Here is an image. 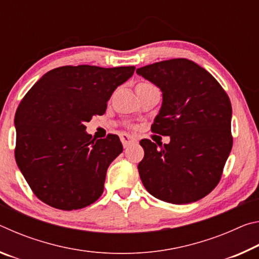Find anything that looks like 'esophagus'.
<instances>
[{
  "instance_id": "34e87169",
  "label": "esophagus",
  "mask_w": 259,
  "mask_h": 259,
  "mask_svg": "<svg viewBox=\"0 0 259 259\" xmlns=\"http://www.w3.org/2000/svg\"><path fill=\"white\" fill-rule=\"evenodd\" d=\"M121 142L122 144H123V147H128L129 145H131V144H134L137 142V139H136L135 137H133V136L130 135H126V134H123L121 136Z\"/></svg>"
}]
</instances>
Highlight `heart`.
I'll list each match as a JSON object with an SVG mask.
<instances>
[{"mask_svg":"<svg viewBox=\"0 0 259 259\" xmlns=\"http://www.w3.org/2000/svg\"><path fill=\"white\" fill-rule=\"evenodd\" d=\"M152 87H154L152 84V83L142 82V83H139V84H137V87H136V90H137V89H145V88H152Z\"/></svg>","mask_w":259,"mask_h":259,"instance_id":"b5f03b06","label":"heart"}]
</instances>
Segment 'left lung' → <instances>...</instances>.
Here are the masks:
<instances>
[{
  "label": "left lung",
  "instance_id": "obj_1",
  "mask_svg": "<svg viewBox=\"0 0 259 259\" xmlns=\"http://www.w3.org/2000/svg\"><path fill=\"white\" fill-rule=\"evenodd\" d=\"M136 73L162 91L152 131L170 137L159 147L140 140L145 152L138 164L143 185L156 199L174 204L204 198L219 183L233 144L229 96L211 74L188 59L159 61Z\"/></svg>",
  "mask_w": 259,
  "mask_h": 259
}]
</instances>
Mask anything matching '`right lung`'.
<instances>
[{
	"label": "right lung",
	"mask_w": 259,
	"mask_h": 259,
	"mask_svg": "<svg viewBox=\"0 0 259 259\" xmlns=\"http://www.w3.org/2000/svg\"><path fill=\"white\" fill-rule=\"evenodd\" d=\"M135 68L58 67L46 73L21 100L15 116L16 162L42 202L76 210L103 194L108 165L123 147L116 135L93 139L85 123L103 115L114 90Z\"/></svg>",
	"instance_id": "add662e5"
}]
</instances>
